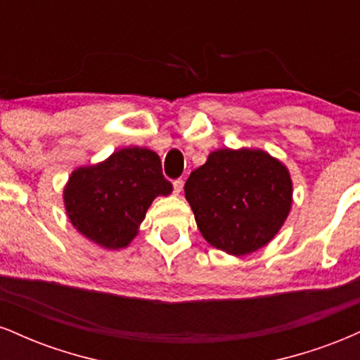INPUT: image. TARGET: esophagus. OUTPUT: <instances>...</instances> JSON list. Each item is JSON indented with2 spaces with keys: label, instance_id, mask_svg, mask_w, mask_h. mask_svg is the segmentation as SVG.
<instances>
[{
  "label": "esophagus",
  "instance_id": "1",
  "mask_svg": "<svg viewBox=\"0 0 360 360\" xmlns=\"http://www.w3.org/2000/svg\"><path fill=\"white\" fill-rule=\"evenodd\" d=\"M172 186H174V194H176V196H179L181 191H183V188H184V181L183 179H176L174 183H172Z\"/></svg>",
  "mask_w": 360,
  "mask_h": 360
}]
</instances>
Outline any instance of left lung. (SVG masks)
<instances>
[{
	"mask_svg": "<svg viewBox=\"0 0 360 360\" xmlns=\"http://www.w3.org/2000/svg\"><path fill=\"white\" fill-rule=\"evenodd\" d=\"M210 245L242 257L278 235L292 205L289 169L262 148H218L184 184Z\"/></svg>",
	"mask_w": 360,
	"mask_h": 360,
	"instance_id": "obj_1",
	"label": "left lung"
}]
</instances>
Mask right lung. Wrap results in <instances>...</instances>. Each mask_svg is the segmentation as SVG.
I'll return each mask as SVG.
<instances>
[{
  "label": "right lung",
  "mask_w": 360,
  "mask_h": 360,
  "mask_svg": "<svg viewBox=\"0 0 360 360\" xmlns=\"http://www.w3.org/2000/svg\"><path fill=\"white\" fill-rule=\"evenodd\" d=\"M171 193L160 157L146 147H125L101 162L74 169L62 200L82 237L103 249L120 250L139 235L152 201Z\"/></svg>",
  "instance_id": "add662e5"
}]
</instances>
